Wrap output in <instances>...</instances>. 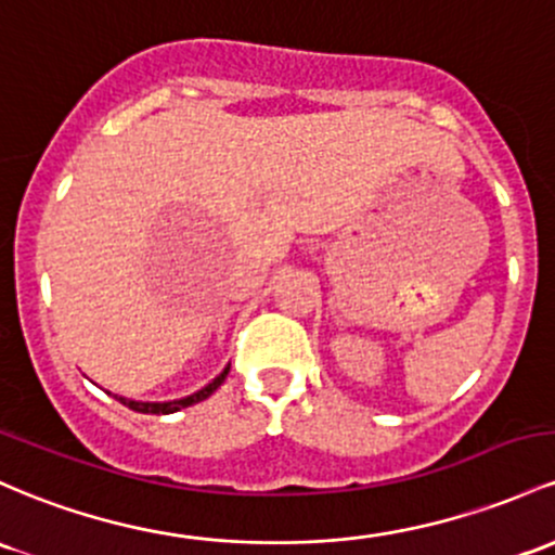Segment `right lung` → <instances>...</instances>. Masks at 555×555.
Listing matches in <instances>:
<instances>
[{"label": "right lung", "instance_id": "add662e5", "mask_svg": "<svg viewBox=\"0 0 555 555\" xmlns=\"http://www.w3.org/2000/svg\"><path fill=\"white\" fill-rule=\"evenodd\" d=\"M227 374H229V366L223 369L221 374H218L216 379H212L208 387L197 389V392H194V395H189V398H181V400H170V403H139V400L118 398V395H115V398H118L120 403H124V405H129L131 411H137V413H155V416H163V413H176V411H181V408H186V405H194V403H199V400L210 398V395L216 392V389L223 385V379H227Z\"/></svg>", "mask_w": 555, "mask_h": 555}]
</instances>
